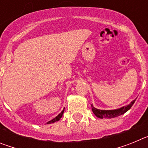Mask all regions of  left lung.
Returning <instances> with one entry per match:
<instances>
[{
    "instance_id": "8db88e82",
    "label": "left lung",
    "mask_w": 148,
    "mask_h": 148,
    "mask_svg": "<svg viewBox=\"0 0 148 148\" xmlns=\"http://www.w3.org/2000/svg\"><path fill=\"white\" fill-rule=\"evenodd\" d=\"M136 100H133L130 104H128L127 106L123 107V108H119L117 110H98L95 108L91 104V108H92V110L94 114L97 116L98 118L100 119H110V118H115L119 116L124 114L126 113L128 110H130L133 104H134Z\"/></svg>"
}]
</instances>
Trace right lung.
<instances>
[{"mask_svg":"<svg viewBox=\"0 0 148 148\" xmlns=\"http://www.w3.org/2000/svg\"><path fill=\"white\" fill-rule=\"evenodd\" d=\"M64 110H63L61 111V113H59V114H58V116H56V118L53 119L51 120V121H48L47 124H51V123H54V122H56V121H58V120H60V119H61V117H62L63 113H64Z\"/></svg>","mask_w":148,"mask_h":148,"instance_id":"1","label":"right lung"}]
</instances>
